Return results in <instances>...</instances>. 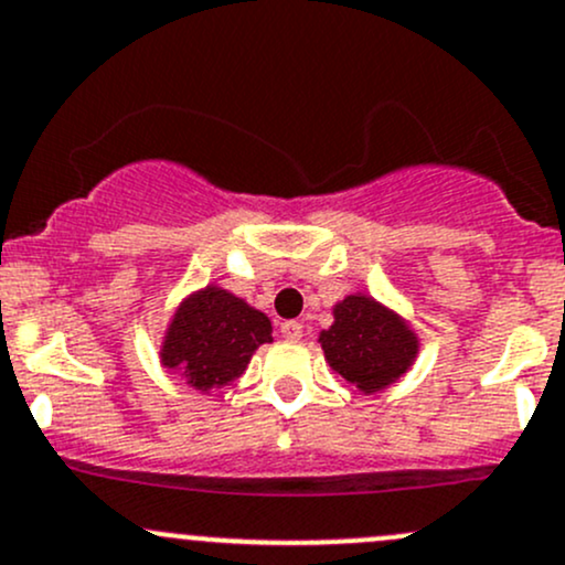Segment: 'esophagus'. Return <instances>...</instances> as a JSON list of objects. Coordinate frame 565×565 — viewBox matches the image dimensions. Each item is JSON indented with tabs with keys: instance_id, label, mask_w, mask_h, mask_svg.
<instances>
[{
	"instance_id": "34e87169",
	"label": "esophagus",
	"mask_w": 565,
	"mask_h": 565,
	"mask_svg": "<svg viewBox=\"0 0 565 565\" xmlns=\"http://www.w3.org/2000/svg\"><path fill=\"white\" fill-rule=\"evenodd\" d=\"M281 335L287 338V341H298V338H302V324L298 322V319L281 322Z\"/></svg>"
}]
</instances>
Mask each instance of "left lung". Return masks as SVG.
I'll use <instances>...</instances> for the list:
<instances>
[{
    "label": "left lung",
    "instance_id": "obj_1",
    "mask_svg": "<svg viewBox=\"0 0 565 565\" xmlns=\"http://www.w3.org/2000/svg\"><path fill=\"white\" fill-rule=\"evenodd\" d=\"M332 317L335 322L319 335L324 360L365 395L397 382L417 358V335L395 311L367 295L343 298Z\"/></svg>",
    "mask_w": 565,
    "mask_h": 565
}]
</instances>
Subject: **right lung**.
I'll use <instances>...</instances> for the list:
<instances>
[{"instance_id":"1","label":"right lung","mask_w":565,"mask_h":565,"mask_svg":"<svg viewBox=\"0 0 565 565\" xmlns=\"http://www.w3.org/2000/svg\"><path fill=\"white\" fill-rule=\"evenodd\" d=\"M270 319L222 287H205L181 302L162 343V365L181 371L194 390L235 382L263 343Z\"/></svg>"}]
</instances>
